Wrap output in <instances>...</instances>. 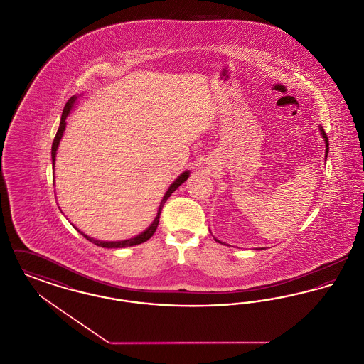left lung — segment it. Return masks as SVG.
I'll use <instances>...</instances> for the list:
<instances>
[{
	"label": "left lung",
	"instance_id": "left-lung-1",
	"mask_svg": "<svg viewBox=\"0 0 364 364\" xmlns=\"http://www.w3.org/2000/svg\"><path fill=\"white\" fill-rule=\"evenodd\" d=\"M319 131H321V135H322L323 139H325V144H326V151H325V156H328V153H329V139H328V135L325 134V129H323L322 127H319ZM215 242H221V244H223V242H220V240H217V239H215ZM259 250H262V248H259Z\"/></svg>",
	"mask_w": 364,
	"mask_h": 364
}]
</instances>
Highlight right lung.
<instances>
[{"label":"right lung","instance_id":"obj_1","mask_svg":"<svg viewBox=\"0 0 364 364\" xmlns=\"http://www.w3.org/2000/svg\"><path fill=\"white\" fill-rule=\"evenodd\" d=\"M76 102H77V95L70 97V100H68V102L65 104L64 110H63L60 127H58V131H57V134H55V138L53 140V168H54V161H55V154H57V149H58L60 140L63 138V134H64L65 127H67V117L70 116V110H72L73 105L76 104ZM188 177H190V172L186 171V172H183V173L180 174V176L174 180L173 183L171 184V187L166 191V193L164 195L162 200H161V205H159V208H158V213H156V217L154 218V221L151 223V225L149 226L144 232H141L138 236H135V237H132V239H128V240H120V242H101V240H95V239L87 236V235H85V233L80 232V230H79V233H82L88 242H94V244H97V245H100V247H104V248H124V247H132V245H138V244H141V242H147V240L156 233V226H158V223H159V215H161V211H162V208H164L165 202L169 199V196H171L174 191L177 190Z\"/></svg>","mask_w":364,"mask_h":364}]
</instances>
